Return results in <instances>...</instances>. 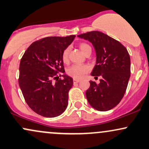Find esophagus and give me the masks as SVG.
I'll return each instance as SVG.
<instances>
[{
	"label": "esophagus",
	"mask_w": 149,
	"mask_h": 149,
	"mask_svg": "<svg viewBox=\"0 0 149 149\" xmlns=\"http://www.w3.org/2000/svg\"><path fill=\"white\" fill-rule=\"evenodd\" d=\"M79 81H80L79 79H73V82H74V84H77Z\"/></svg>",
	"instance_id": "esophagus-1"
}]
</instances>
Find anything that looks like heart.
<instances>
[{"instance_id":"1","label":"heart","mask_w":149,"mask_h":149,"mask_svg":"<svg viewBox=\"0 0 149 149\" xmlns=\"http://www.w3.org/2000/svg\"><path fill=\"white\" fill-rule=\"evenodd\" d=\"M79 48L84 54H86L89 51H91V47L86 43H81L79 45ZM70 49L69 47L66 48L62 54V59L64 62H67L69 57ZM90 70V67L88 65H72L68 69L67 73L68 75L72 77L74 79H81L85 76Z\"/></svg>"}]
</instances>
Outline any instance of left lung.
Wrapping results in <instances>:
<instances>
[{
  "mask_svg": "<svg viewBox=\"0 0 149 149\" xmlns=\"http://www.w3.org/2000/svg\"><path fill=\"white\" fill-rule=\"evenodd\" d=\"M77 36L92 43L96 53V64L91 75L102 77L99 84L90 81V87L86 92L88 102L97 111L113 109L123 98L130 77L127 50L118 41L99 31Z\"/></svg>",
  "mask_w": 149,
  "mask_h": 149,
  "instance_id": "1",
  "label": "left lung"
}]
</instances>
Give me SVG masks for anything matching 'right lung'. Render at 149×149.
<instances>
[{
    "label": "right lung",
    "instance_id": "right-lung-1",
    "mask_svg": "<svg viewBox=\"0 0 149 149\" xmlns=\"http://www.w3.org/2000/svg\"><path fill=\"white\" fill-rule=\"evenodd\" d=\"M75 37L42 38L31 44L21 59L19 87L28 105L38 114L54 118L67 108L73 79L64 73L62 54ZM61 74L64 79L58 80Z\"/></svg>",
    "mask_w": 149,
    "mask_h": 149
}]
</instances>
